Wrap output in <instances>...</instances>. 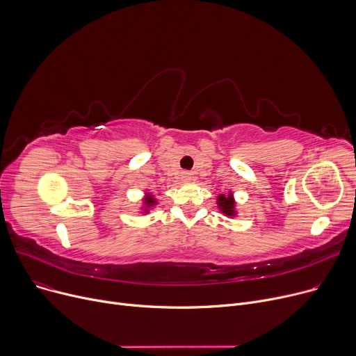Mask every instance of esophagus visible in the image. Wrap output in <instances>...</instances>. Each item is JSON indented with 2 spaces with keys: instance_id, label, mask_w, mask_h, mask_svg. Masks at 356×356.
<instances>
[{
  "instance_id": "1",
  "label": "esophagus",
  "mask_w": 356,
  "mask_h": 356,
  "mask_svg": "<svg viewBox=\"0 0 356 356\" xmlns=\"http://www.w3.org/2000/svg\"><path fill=\"white\" fill-rule=\"evenodd\" d=\"M181 179H182V181H191V179H193V174L188 172V171H184V172L181 174Z\"/></svg>"
}]
</instances>
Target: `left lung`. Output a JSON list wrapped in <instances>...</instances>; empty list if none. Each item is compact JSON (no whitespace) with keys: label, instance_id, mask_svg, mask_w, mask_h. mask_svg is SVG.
<instances>
[{"label":"left lung","instance_id":"obj_1","mask_svg":"<svg viewBox=\"0 0 356 356\" xmlns=\"http://www.w3.org/2000/svg\"><path fill=\"white\" fill-rule=\"evenodd\" d=\"M218 207L221 208V211L227 216H233L234 214V201L232 195H220L218 197Z\"/></svg>","mask_w":356,"mask_h":356}]
</instances>
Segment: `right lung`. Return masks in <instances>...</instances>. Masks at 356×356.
I'll return each mask as SVG.
<instances>
[{"mask_svg": "<svg viewBox=\"0 0 356 356\" xmlns=\"http://www.w3.org/2000/svg\"><path fill=\"white\" fill-rule=\"evenodd\" d=\"M146 202H148V204H154V200H152V198H148V200H146Z\"/></svg>", "mask_w": 356, "mask_h": 356, "instance_id": "add662e5", "label": "right lung"}]
</instances>
